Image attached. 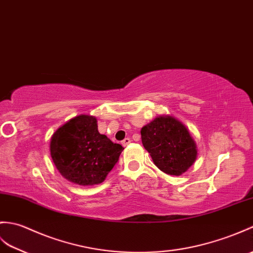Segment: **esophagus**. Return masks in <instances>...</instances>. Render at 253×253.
Listing matches in <instances>:
<instances>
[{"mask_svg":"<svg viewBox=\"0 0 253 253\" xmlns=\"http://www.w3.org/2000/svg\"><path fill=\"white\" fill-rule=\"evenodd\" d=\"M130 139H129V138H125L124 140H123L122 141V144H123V146H126V145H128L129 143H130Z\"/></svg>","mask_w":253,"mask_h":253,"instance_id":"1","label":"esophagus"}]
</instances>
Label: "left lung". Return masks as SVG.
Wrapping results in <instances>:
<instances>
[{
	"mask_svg": "<svg viewBox=\"0 0 253 253\" xmlns=\"http://www.w3.org/2000/svg\"><path fill=\"white\" fill-rule=\"evenodd\" d=\"M141 139L163 172L180 175L197 157L196 143L187 128L172 116H158L141 129Z\"/></svg>",
	"mask_w": 253,
	"mask_h": 253,
	"instance_id": "1",
	"label": "left lung"
}]
</instances>
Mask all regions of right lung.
<instances>
[{
	"instance_id": "right-lung-1",
	"label": "right lung",
	"mask_w": 253,
	"mask_h": 253,
	"mask_svg": "<svg viewBox=\"0 0 253 253\" xmlns=\"http://www.w3.org/2000/svg\"><path fill=\"white\" fill-rule=\"evenodd\" d=\"M124 148L98 131L97 119L79 115L57 129L50 139V156L64 178L79 185L104 181Z\"/></svg>"
}]
</instances>
